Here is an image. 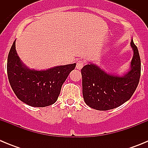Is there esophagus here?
I'll list each match as a JSON object with an SVG mask.
<instances>
[{
    "instance_id": "1",
    "label": "esophagus",
    "mask_w": 148,
    "mask_h": 148,
    "mask_svg": "<svg viewBox=\"0 0 148 148\" xmlns=\"http://www.w3.org/2000/svg\"><path fill=\"white\" fill-rule=\"evenodd\" d=\"M84 62L83 61H82V60H79V61H78L76 62V68L78 70H81L84 66Z\"/></svg>"
}]
</instances>
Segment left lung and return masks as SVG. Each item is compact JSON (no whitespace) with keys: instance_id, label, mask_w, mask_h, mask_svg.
Here are the masks:
<instances>
[{"instance_id":"8db88e82","label":"left lung","mask_w":148,"mask_h":148,"mask_svg":"<svg viewBox=\"0 0 148 148\" xmlns=\"http://www.w3.org/2000/svg\"><path fill=\"white\" fill-rule=\"evenodd\" d=\"M133 57L131 69L123 76L110 75L92 64L82 69L83 97L86 104L98 110L114 109L131 98L139 82L141 60L132 40Z\"/></svg>"}]
</instances>
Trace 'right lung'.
<instances>
[{
  "label": "right lung",
  "mask_w": 148,
  "mask_h": 148,
  "mask_svg": "<svg viewBox=\"0 0 148 148\" xmlns=\"http://www.w3.org/2000/svg\"><path fill=\"white\" fill-rule=\"evenodd\" d=\"M75 65L72 64L40 71L29 70L18 56L15 40L8 55V78L21 101L32 107L44 108L57 101L61 86Z\"/></svg>",
  "instance_id": "right-lung-1"
}]
</instances>
